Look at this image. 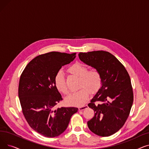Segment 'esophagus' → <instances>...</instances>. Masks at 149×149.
Masks as SVG:
<instances>
[{"mask_svg": "<svg viewBox=\"0 0 149 149\" xmlns=\"http://www.w3.org/2000/svg\"><path fill=\"white\" fill-rule=\"evenodd\" d=\"M88 107V106L87 105H85V106H81V107H79V111H83L84 109H86Z\"/></svg>", "mask_w": 149, "mask_h": 149, "instance_id": "obj_1", "label": "esophagus"}]
</instances>
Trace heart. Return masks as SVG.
<instances>
[{"label":"heart","mask_w":149,"mask_h":149,"mask_svg":"<svg viewBox=\"0 0 149 149\" xmlns=\"http://www.w3.org/2000/svg\"><path fill=\"white\" fill-rule=\"evenodd\" d=\"M68 71L80 77V87L81 88L66 97L65 102L69 106H81L88 101L91 92L95 93L101 87L102 83L101 75L96 69L88 70V68L80 63H76L70 66L68 69ZM54 82L59 92L65 95L68 94L69 90L63 72L59 71L56 74Z\"/></svg>","instance_id":"1"}]
</instances>
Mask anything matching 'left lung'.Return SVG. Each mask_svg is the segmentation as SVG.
I'll use <instances>...</instances> for the list:
<instances>
[{
    "label": "left lung",
    "mask_w": 149,
    "mask_h": 149,
    "mask_svg": "<svg viewBox=\"0 0 149 149\" xmlns=\"http://www.w3.org/2000/svg\"><path fill=\"white\" fill-rule=\"evenodd\" d=\"M79 57L97 69L102 77L100 89L88 104L95 112L88 121V127L98 136H111L123 126L130 112L134 93L130 76L121 63L109 52H80Z\"/></svg>",
    "instance_id": "left-lung-1"
}]
</instances>
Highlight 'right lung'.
I'll list each match as a JSON object with an SVG mask.
<instances>
[{"label": "right lung", "mask_w": 149, "mask_h": 149, "mask_svg": "<svg viewBox=\"0 0 149 149\" xmlns=\"http://www.w3.org/2000/svg\"><path fill=\"white\" fill-rule=\"evenodd\" d=\"M75 55L59 52L40 55L29 63L20 76L18 93L23 115L30 127L45 137L64 132L78 111L74 107L54 109L63 100L55 85V77Z\"/></svg>", "instance_id": "1"}]
</instances>
